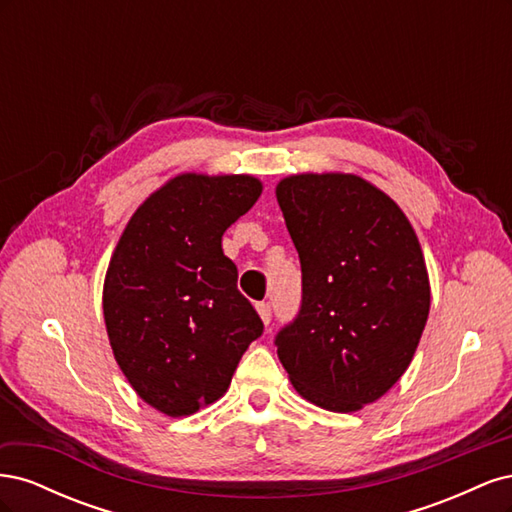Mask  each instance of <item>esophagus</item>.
I'll use <instances>...</instances> for the list:
<instances>
[{"instance_id": "obj_1", "label": "esophagus", "mask_w": 512, "mask_h": 512, "mask_svg": "<svg viewBox=\"0 0 512 512\" xmlns=\"http://www.w3.org/2000/svg\"><path fill=\"white\" fill-rule=\"evenodd\" d=\"M256 312H258V316H260L262 322H265V324L271 322V305H269V303H258V305H256Z\"/></svg>"}]
</instances>
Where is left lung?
<instances>
[{
	"mask_svg": "<svg viewBox=\"0 0 512 512\" xmlns=\"http://www.w3.org/2000/svg\"><path fill=\"white\" fill-rule=\"evenodd\" d=\"M275 196L303 273L277 356L303 399L356 412L404 376L421 342L431 303L421 243L395 200L359 175H290Z\"/></svg>",
	"mask_w": 512,
	"mask_h": 512,
	"instance_id": "obj_1",
	"label": "left lung"
}]
</instances>
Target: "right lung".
<instances>
[{
	"instance_id": "obj_1",
	"label": "right lung",
	"mask_w": 512,
	"mask_h": 512,
	"mask_svg": "<svg viewBox=\"0 0 512 512\" xmlns=\"http://www.w3.org/2000/svg\"><path fill=\"white\" fill-rule=\"evenodd\" d=\"M260 194L252 175L181 173L134 211L108 262L102 309L115 361L136 395L166 416L218 401L262 335L222 250L226 228Z\"/></svg>"
}]
</instances>
